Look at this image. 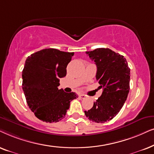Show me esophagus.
<instances>
[{
	"instance_id": "34e87169",
	"label": "esophagus",
	"mask_w": 154,
	"mask_h": 154,
	"mask_svg": "<svg viewBox=\"0 0 154 154\" xmlns=\"http://www.w3.org/2000/svg\"><path fill=\"white\" fill-rule=\"evenodd\" d=\"M79 97L84 99V98H86V96L84 95V94H80V95H79Z\"/></svg>"
}]
</instances>
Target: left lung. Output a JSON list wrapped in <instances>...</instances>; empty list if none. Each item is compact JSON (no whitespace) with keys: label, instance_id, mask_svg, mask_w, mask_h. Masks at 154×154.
I'll return each instance as SVG.
<instances>
[{"label":"left lung","instance_id":"8db88e82","mask_svg":"<svg viewBox=\"0 0 154 154\" xmlns=\"http://www.w3.org/2000/svg\"><path fill=\"white\" fill-rule=\"evenodd\" d=\"M86 53L95 62L96 80L103 91L85 114L89 120L103 123L116 116L128 98L130 69L123 56L109 48H96Z\"/></svg>","mask_w":154,"mask_h":154}]
</instances>
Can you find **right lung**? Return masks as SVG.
I'll return each instance as SVG.
<instances>
[{
    "label": "right lung",
    "instance_id": "right-lung-1",
    "mask_svg": "<svg viewBox=\"0 0 154 154\" xmlns=\"http://www.w3.org/2000/svg\"><path fill=\"white\" fill-rule=\"evenodd\" d=\"M73 56V52L46 48L26 58L22 74V89L29 108L42 121L59 122L65 118L70 101L78 97L75 92L66 93L58 88Z\"/></svg>",
    "mask_w": 154,
    "mask_h": 154
}]
</instances>
